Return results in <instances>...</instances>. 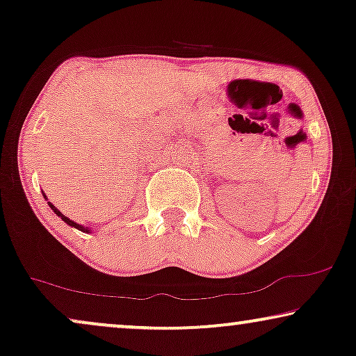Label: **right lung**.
<instances>
[{
  "mask_svg": "<svg viewBox=\"0 0 356 356\" xmlns=\"http://www.w3.org/2000/svg\"><path fill=\"white\" fill-rule=\"evenodd\" d=\"M43 196H45V193H43ZM45 197H47V196H45ZM48 204H50L51 211H53V212H55L58 217H61V220H63V222H66V223H67V225L74 227V228H77V230H81V232H90V230H89V228H87V227H82V225H79V223L72 222V220H71V218H67L66 216H63V213H61L60 211H58V209H56L55 206H53V204H51V202H48Z\"/></svg>",
  "mask_w": 356,
  "mask_h": 356,
  "instance_id": "1",
  "label": "right lung"
}]
</instances>
